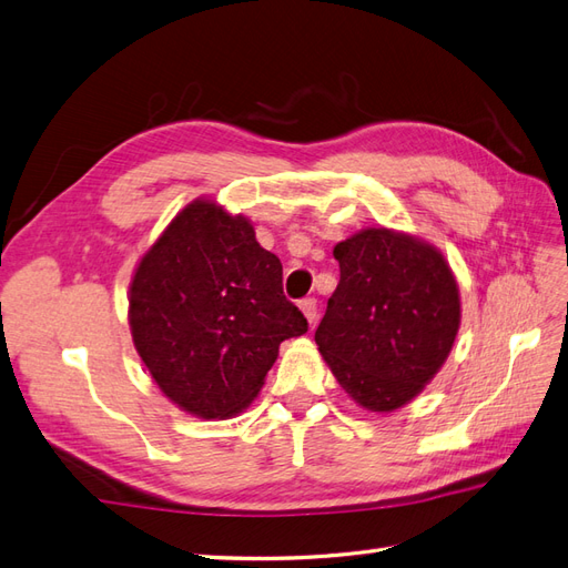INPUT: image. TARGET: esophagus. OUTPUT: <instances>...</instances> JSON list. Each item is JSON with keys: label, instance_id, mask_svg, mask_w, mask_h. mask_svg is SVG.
<instances>
[{"label": "esophagus", "instance_id": "obj_1", "mask_svg": "<svg viewBox=\"0 0 568 568\" xmlns=\"http://www.w3.org/2000/svg\"><path fill=\"white\" fill-rule=\"evenodd\" d=\"M298 305H301V311H303L305 320L313 324V322L317 320V301H315V298H303Z\"/></svg>", "mask_w": 568, "mask_h": 568}]
</instances>
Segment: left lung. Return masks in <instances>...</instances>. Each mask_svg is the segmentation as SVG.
Listing matches in <instances>:
<instances>
[{"mask_svg":"<svg viewBox=\"0 0 568 568\" xmlns=\"http://www.w3.org/2000/svg\"><path fill=\"white\" fill-rule=\"evenodd\" d=\"M338 286L315 332L326 365L355 403L393 412L434 379L459 329V291L443 255L372 227L336 244Z\"/></svg>","mask_w":568,"mask_h":568,"instance_id":"left-lung-1","label":"left lung"}]
</instances>
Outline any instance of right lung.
Here are the masks:
<instances>
[{
	"instance_id": "right-lung-1",
	"label": "right lung",
	"mask_w": 568,
	"mask_h": 568,
	"mask_svg": "<svg viewBox=\"0 0 568 568\" xmlns=\"http://www.w3.org/2000/svg\"><path fill=\"white\" fill-rule=\"evenodd\" d=\"M134 348L159 388L203 419H227L261 390L280 343L307 332L284 296L280 257L213 201L170 222L130 284Z\"/></svg>"
}]
</instances>
